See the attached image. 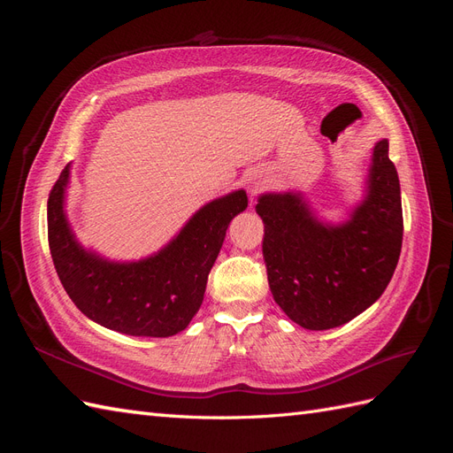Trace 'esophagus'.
Masks as SVG:
<instances>
[{
    "mask_svg": "<svg viewBox=\"0 0 453 453\" xmlns=\"http://www.w3.org/2000/svg\"><path fill=\"white\" fill-rule=\"evenodd\" d=\"M248 187L251 190V195H255L258 188H263V175H260V173H251L248 177Z\"/></svg>",
    "mask_w": 453,
    "mask_h": 453,
    "instance_id": "1",
    "label": "esophagus"
}]
</instances>
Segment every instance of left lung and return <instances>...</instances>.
<instances>
[{
    "instance_id": "obj_1",
    "label": "left lung",
    "mask_w": 453,
    "mask_h": 453,
    "mask_svg": "<svg viewBox=\"0 0 453 453\" xmlns=\"http://www.w3.org/2000/svg\"><path fill=\"white\" fill-rule=\"evenodd\" d=\"M268 285L287 318L326 331L357 318L386 291L403 248L401 185L389 142L372 149L366 193L346 223L313 215L300 193L260 195Z\"/></svg>"
}]
</instances>
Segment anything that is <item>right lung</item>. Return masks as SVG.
Wrapping results in <instances>:
<instances>
[{
  "label": "right lung",
  "mask_w": 453,
  "mask_h": 453,
  "mask_svg": "<svg viewBox=\"0 0 453 453\" xmlns=\"http://www.w3.org/2000/svg\"><path fill=\"white\" fill-rule=\"evenodd\" d=\"M67 183L70 164L49 195L47 223L52 263L73 304L88 319L122 334L166 338L181 333L202 306L230 221L248 208L245 190L205 203L158 253L115 263L75 240L64 210Z\"/></svg>",
  "instance_id": "1"
}]
</instances>
